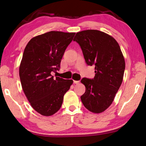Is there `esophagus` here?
Returning <instances> with one entry per match:
<instances>
[{
    "label": "esophagus",
    "mask_w": 146,
    "mask_h": 146,
    "mask_svg": "<svg viewBox=\"0 0 146 146\" xmlns=\"http://www.w3.org/2000/svg\"><path fill=\"white\" fill-rule=\"evenodd\" d=\"M73 83H75V84H78L80 83V81H76V80H73Z\"/></svg>",
    "instance_id": "esophagus-1"
}]
</instances>
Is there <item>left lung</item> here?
Returning a JSON list of instances; mask_svg holds the SVG:
<instances>
[{"mask_svg": "<svg viewBox=\"0 0 146 146\" xmlns=\"http://www.w3.org/2000/svg\"><path fill=\"white\" fill-rule=\"evenodd\" d=\"M82 48L86 64L95 66L94 79L83 78L81 100L85 107L99 113L110 106L123 81L125 63L119 44L112 36L98 30L76 33L73 39Z\"/></svg>", "mask_w": 146, "mask_h": 146, "instance_id": "left-lung-1", "label": "left lung"}]
</instances>
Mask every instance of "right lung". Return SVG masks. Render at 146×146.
<instances>
[{"instance_id": "right-lung-1", "label": "right lung", "mask_w": 146, "mask_h": 146, "mask_svg": "<svg viewBox=\"0 0 146 146\" xmlns=\"http://www.w3.org/2000/svg\"><path fill=\"white\" fill-rule=\"evenodd\" d=\"M75 33L49 31L34 37L24 49L19 66L22 88L32 107L42 115L51 116L60 109L72 80L51 75L60 63Z\"/></svg>"}]
</instances>
